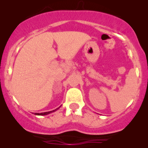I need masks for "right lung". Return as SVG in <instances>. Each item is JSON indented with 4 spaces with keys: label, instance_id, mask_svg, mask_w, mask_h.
Returning <instances> with one entry per match:
<instances>
[{
    "label": "right lung",
    "instance_id": "right-lung-1",
    "mask_svg": "<svg viewBox=\"0 0 148 148\" xmlns=\"http://www.w3.org/2000/svg\"><path fill=\"white\" fill-rule=\"evenodd\" d=\"M58 108H56V109H55V110H53V111H51L45 112V113H35V114L37 115H48V114H49V113H53V112L56 111V110L58 109Z\"/></svg>",
    "mask_w": 148,
    "mask_h": 148
}]
</instances>
